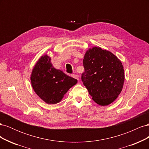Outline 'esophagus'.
<instances>
[{
    "label": "esophagus",
    "instance_id": "esophagus-1",
    "mask_svg": "<svg viewBox=\"0 0 149 149\" xmlns=\"http://www.w3.org/2000/svg\"><path fill=\"white\" fill-rule=\"evenodd\" d=\"M71 76H72V77L74 78H75V79H77L78 81L79 80V76H78L77 74H72Z\"/></svg>",
    "mask_w": 149,
    "mask_h": 149
}]
</instances>
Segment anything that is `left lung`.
I'll use <instances>...</instances> for the list:
<instances>
[{
	"label": "left lung",
	"mask_w": 149,
	"mask_h": 149,
	"mask_svg": "<svg viewBox=\"0 0 149 149\" xmlns=\"http://www.w3.org/2000/svg\"><path fill=\"white\" fill-rule=\"evenodd\" d=\"M81 80L93 100L107 106L120 94L124 83V67L111 52L94 47L86 52Z\"/></svg>",
	"instance_id": "8db88e82"
}]
</instances>
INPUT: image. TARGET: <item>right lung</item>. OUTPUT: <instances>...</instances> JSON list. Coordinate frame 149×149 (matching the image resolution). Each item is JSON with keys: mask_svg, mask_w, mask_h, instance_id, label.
<instances>
[{"mask_svg": "<svg viewBox=\"0 0 149 149\" xmlns=\"http://www.w3.org/2000/svg\"><path fill=\"white\" fill-rule=\"evenodd\" d=\"M31 83L40 99L49 104L60 102L67 91L78 81L54 68L51 58L42 56L36 63L31 74Z\"/></svg>", "mask_w": 149, "mask_h": 149, "instance_id": "add662e5", "label": "right lung"}]
</instances>
